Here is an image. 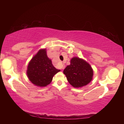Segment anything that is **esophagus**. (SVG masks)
Masks as SVG:
<instances>
[{
	"instance_id": "1",
	"label": "esophagus",
	"mask_w": 124,
	"mask_h": 124,
	"mask_svg": "<svg viewBox=\"0 0 124 124\" xmlns=\"http://www.w3.org/2000/svg\"><path fill=\"white\" fill-rule=\"evenodd\" d=\"M65 68V67L63 64H62V67H61V69H62V70H64Z\"/></svg>"
}]
</instances>
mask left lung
I'll list each match as a JSON object with an SVG mask.
<instances>
[{
	"label": "left lung",
	"instance_id": "8db88e82",
	"mask_svg": "<svg viewBox=\"0 0 124 124\" xmlns=\"http://www.w3.org/2000/svg\"><path fill=\"white\" fill-rule=\"evenodd\" d=\"M67 80L74 87H81L92 80L93 70L90 65L82 59L73 57L70 64L63 70Z\"/></svg>",
	"mask_w": 124,
	"mask_h": 124
}]
</instances>
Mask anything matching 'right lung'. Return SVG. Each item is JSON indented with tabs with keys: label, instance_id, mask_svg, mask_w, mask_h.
I'll return each mask as SVG.
<instances>
[{
	"label": "right lung",
	"instance_id": "1",
	"mask_svg": "<svg viewBox=\"0 0 124 124\" xmlns=\"http://www.w3.org/2000/svg\"><path fill=\"white\" fill-rule=\"evenodd\" d=\"M60 71L54 68L47 57L46 50L41 49L29 63L27 74L33 84L43 87L49 85L54 75Z\"/></svg>",
	"mask_w": 124,
	"mask_h": 124
}]
</instances>
